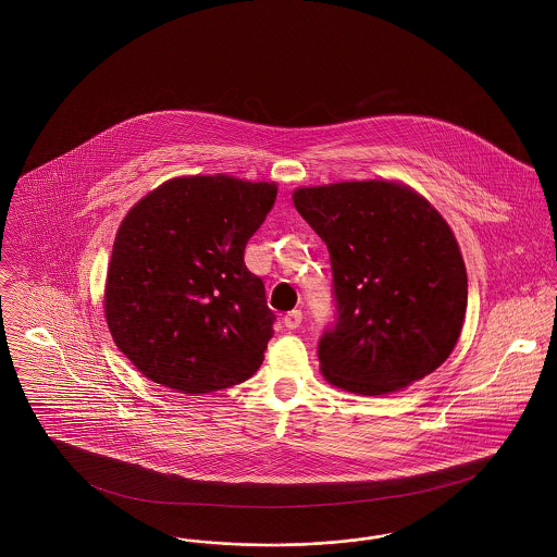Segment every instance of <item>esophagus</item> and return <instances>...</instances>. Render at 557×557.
I'll return each mask as SVG.
<instances>
[{
  "label": "esophagus",
  "instance_id": "esophagus-1",
  "mask_svg": "<svg viewBox=\"0 0 557 557\" xmlns=\"http://www.w3.org/2000/svg\"><path fill=\"white\" fill-rule=\"evenodd\" d=\"M300 321H302V313H300L298 309H294L290 313H286L284 325H286L288 330H296V327H300Z\"/></svg>",
  "mask_w": 557,
  "mask_h": 557
}]
</instances>
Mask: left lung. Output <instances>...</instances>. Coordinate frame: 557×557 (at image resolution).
Masks as SVG:
<instances>
[{
	"instance_id": "8db88e82",
	"label": "left lung",
	"mask_w": 557,
	"mask_h": 557,
	"mask_svg": "<svg viewBox=\"0 0 557 557\" xmlns=\"http://www.w3.org/2000/svg\"><path fill=\"white\" fill-rule=\"evenodd\" d=\"M292 202L332 261L338 321L319 343L325 382L377 397L438 370L468 307L466 263L445 216L395 180L296 187Z\"/></svg>"
}]
</instances>
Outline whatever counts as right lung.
I'll return each mask as SVG.
<instances>
[{
    "label": "right lung",
    "mask_w": 557,
    "mask_h": 557,
    "mask_svg": "<svg viewBox=\"0 0 557 557\" xmlns=\"http://www.w3.org/2000/svg\"><path fill=\"white\" fill-rule=\"evenodd\" d=\"M275 182L180 175L123 216L108 263L104 318L135 370L164 388L207 395L255 375L275 315L244 248Z\"/></svg>",
    "instance_id": "add662e5"
}]
</instances>
